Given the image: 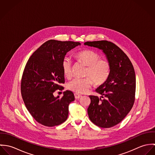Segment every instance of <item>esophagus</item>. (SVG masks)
<instances>
[{
    "label": "esophagus",
    "instance_id": "esophagus-1",
    "mask_svg": "<svg viewBox=\"0 0 155 155\" xmlns=\"http://www.w3.org/2000/svg\"><path fill=\"white\" fill-rule=\"evenodd\" d=\"M81 97H82V95H80V94H78V93H75V94H74V97H75L76 99H79V98H80Z\"/></svg>",
    "mask_w": 155,
    "mask_h": 155
}]
</instances>
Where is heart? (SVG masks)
I'll return each mask as SVG.
<instances>
[{
  "instance_id": "heart-1",
  "label": "heart",
  "mask_w": 155,
  "mask_h": 155,
  "mask_svg": "<svg viewBox=\"0 0 155 155\" xmlns=\"http://www.w3.org/2000/svg\"><path fill=\"white\" fill-rule=\"evenodd\" d=\"M76 59L87 66L84 78H76L70 81L67 88L78 94H83L88 91L92 84L100 85L104 84L110 73V63L104 58H100V55L96 52L85 49L78 52L74 55ZM62 68L64 76L68 79L73 76V63L70 58L66 57L62 61Z\"/></svg>"
}]
</instances>
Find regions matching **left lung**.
<instances>
[{"mask_svg":"<svg viewBox=\"0 0 155 155\" xmlns=\"http://www.w3.org/2000/svg\"><path fill=\"white\" fill-rule=\"evenodd\" d=\"M84 45L103 50L110 63L109 78L96 89L102 96L89 95L88 108L93 124L101 128H110L120 123L133 107L136 87L134 68L125 53L111 42H87Z\"/></svg>","mask_w":155,"mask_h":155,"instance_id":"left-lung-1","label":"left lung"}]
</instances>
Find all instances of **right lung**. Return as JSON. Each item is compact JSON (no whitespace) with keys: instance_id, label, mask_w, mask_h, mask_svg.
I'll list each match as a JSON object with an SVG mask.
<instances>
[{"instance_id":"add662e5","label":"right lung","mask_w":155,"mask_h":155,"mask_svg":"<svg viewBox=\"0 0 155 155\" xmlns=\"http://www.w3.org/2000/svg\"><path fill=\"white\" fill-rule=\"evenodd\" d=\"M78 45L81 43L48 41L26 63L21 82L22 100L33 117L44 126H57L67 119L68 105L74 100L73 93L64 91L62 98L55 97L54 93L64 89L62 61L67 52Z\"/></svg>"}]
</instances>
